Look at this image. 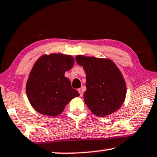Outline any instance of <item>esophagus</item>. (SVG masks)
Here are the masks:
<instances>
[{"label":"esophagus","instance_id":"1","mask_svg":"<svg viewBox=\"0 0 157 157\" xmlns=\"http://www.w3.org/2000/svg\"><path fill=\"white\" fill-rule=\"evenodd\" d=\"M78 92H79V93H80V96H82V95H83L82 89H81V88L78 89Z\"/></svg>","mask_w":157,"mask_h":157}]
</instances>
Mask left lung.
Masks as SVG:
<instances>
[{
    "mask_svg": "<svg viewBox=\"0 0 157 157\" xmlns=\"http://www.w3.org/2000/svg\"><path fill=\"white\" fill-rule=\"evenodd\" d=\"M75 59L86 73L84 100L91 112L105 117L118 110L125 100L126 85L114 62L82 55L77 56Z\"/></svg>",
    "mask_w": 157,
    "mask_h": 157,
    "instance_id": "1",
    "label": "left lung"
}]
</instances>
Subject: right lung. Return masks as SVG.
<instances>
[{
	"instance_id": "obj_1",
	"label": "right lung",
	"mask_w": 157,
	"mask_h": 157,
	"mask_svg": "<svg viewBox=\"0 0 157 157\" xmlns=\"http://www.w3.org/2000/svg\"><path fill=\"white\" fill-rule=\"evenodd\" d=\"M74 62L72 56L62 54L43 55L36 62L27 80L26 94L37 112L57 116L72 98L80 95L64 77Z\"/></svg>"
}]
</instances>
